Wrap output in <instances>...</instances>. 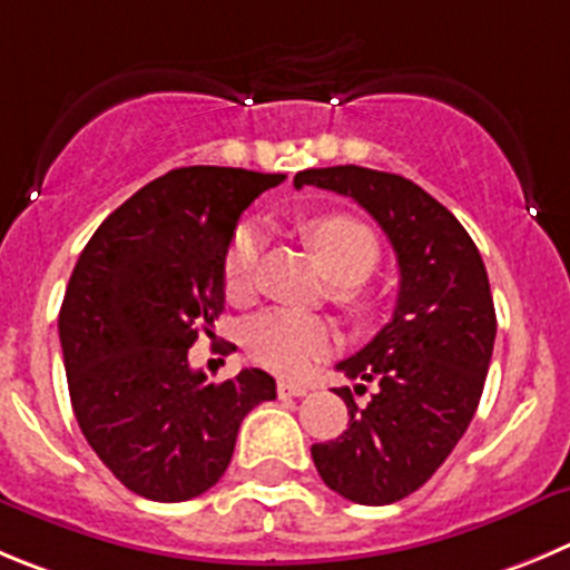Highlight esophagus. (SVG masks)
<instances>
[{
    "instance_id": "34e87169",
    "label": "esophagus",
    "mask_w": 570,
    "mask_h": 570,
    "mask_svg": "<svg viewBox=\"0 0 570 570\" xmlns=\"http://www.w3.org/2000/svg\"><path fill=\"white\" fill-rule=\"evenodd\" d=\"M309 387L301 385V382H292V380H281L278 382V396L281 399H289V396H306Z\"/></svg>"
}]
</instances>
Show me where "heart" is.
Here are the masks:
<instances>
[{
	"label": "heart",
	"mask_w": 570,
	"mask_h": 570,
	"mask_svg": "<svg viewBox=\"0 0 570 570\" xmlns=\"http://www.w3.org/2000/svg\"><path fill=\"white\" fill-rule=\"evenodd\" d=\"M303 236L315 247L317 258L334 281H340L334 301L354 315L371 309V295L360 281L368 278L380 264V242L374 230L354 216L328 213L303 225ZM261 230L242 225L230 238L222 264V281L230 301H247L253 292L255 264H258ZM332 323L317 315L295 309H269L244 323V348L249 360L275 374H301L326 357L334 345Z\"/></svg>",
	"instance_id": "1"
}]
</instances>
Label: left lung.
<instances>
[{
    "label": "left lung",
    "instance_id": "1",
    "mask_svg": "<svg viewBox=\"0 0 570 570\" xmlns=\"http://www.w3.org/2000/svg\"><path fill=\"white\" fill-rule=\"evenodd\" d=\"M303 185L351 196L396 253L393 317L337 363L340 374L357 380L354 391L337 387L348 428L312 444L328 489L385 507L428 483L475 416L498 332L487 267L453 213L399 174L334 165L295 174V188ZM368 384L375 393L360 409L353 393Z\"/></svg>",
    "mask_w": 570,
    "mask_h": 570
}]
</instances>
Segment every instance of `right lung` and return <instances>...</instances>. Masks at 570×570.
I'll return each instance as SVG.
<instances>
[{
	"mask_svg": "<svg viewBox=\"0 0 570 570\" xmlns=\"http://www.w3.org/2000/svg\"><path fill=\"white\" fill-rule=\"evenodd\" d=\"M284 179L174 168L117 207L72 269L58 315L72 411L98 459L140 498L207 492L244 416L275 399L267 371L207 382L188 348L225 309L222 264L238 216Z\"/></svg>",
	"mask_w": 570,
	"mask_h": 570,
	"instance_id": "1",
	"label": "right lung"
}]
</instances>
